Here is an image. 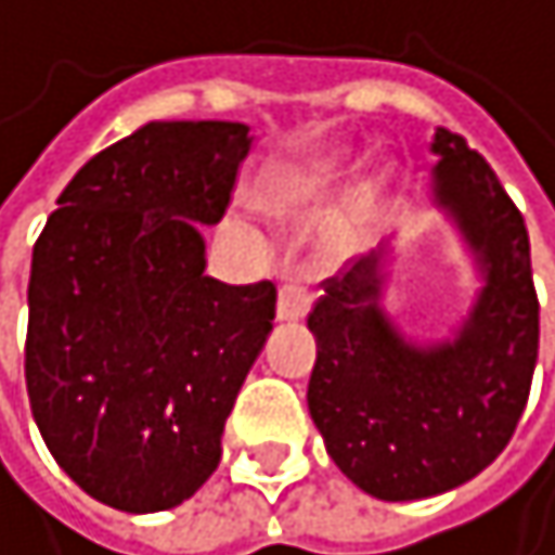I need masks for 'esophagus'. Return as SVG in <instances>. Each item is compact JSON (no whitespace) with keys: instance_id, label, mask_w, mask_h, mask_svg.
Segmentation results:
<instances>
[{"instance_id":"1","label":"esophagus","mask_w":555,"mask_h":555,"mask_svg":"<svg viewBox=\"0 0 555 555\" xmlns=\"http://www.w3.org/2000/svg\"><path fill=\"white\" fill-rule=\"evenodd\" d=\"M309 302H312V296L302 286L286 283L280 289V302H275V319H280V323H299V319H306V312H309Z\"/></svg>"}]
</instances>
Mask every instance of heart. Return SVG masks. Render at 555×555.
Instances as JSON below:
<instances>
[{
    "label": "heart",
    "mask_w": 555,
    "mask_h": 555,
    "mask_svg": "<svg viewBox=\"0 0 555 555\" xmlns=\"http://www.w3.org/2000/svg\"><path fill=\"white\" fill-rule=\"evenodd\" d=\"M349 169V149L346 145H319L309 153L289 156L272 163L253 185V206L262 219H269L280 229H309L323 222L336 199L343 196ZM379 172H366L343 206V216L326 229V236L319 240V262L326 269L339 266L359 243V229L366 222L376 196H379ZM225 236L236 243L253 259H269V240L266 232L246 219H229Z\"/></svg>",
    "instance_id": "obj_1"
}]
</instances>
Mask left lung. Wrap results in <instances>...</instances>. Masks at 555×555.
Returning <instances> with one entry per match:
<instances>
[{
    "label": "left lung",
    "instance_id": "obj_1",
    "mask_svg": "<svg viewBox=\"0 0 555 555\" xmlns=\"http://www.w3.org/2000/svg\"><path fill=\"white\" fill-rule=\"evenodd\" d=\"M429 206L456 229L473 299L446 333H402L386 309L396 243L326 283L309 312V416L333 463L376 500L450 493L509 442L537 370L540 302L529 236L496 172L463 135L436 129Z\"/></svg>",
    "mask_w": 555,
    "mask_h": 555
}]
</instances>
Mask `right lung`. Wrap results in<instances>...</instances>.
<instances>
[{"label": "right lung", "instance_id": "1", "mask_svg": "<svg viewBox=\"0 0 555 555\" xmlns=\"http://www.w3.org/2000/svg\"><path fill=\"white\" fill-rule=\"evenodd\" d=\"M246 122L153 119L62 189L33 249L26 386L49 453L122 513H163L212 476L275 319L272 283L206 275Z\"/></svg>", "mask_w": 555, "mask_h": 555}]
</instances>
